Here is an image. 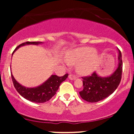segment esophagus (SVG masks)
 <instances>
[{
    "mask_svg": "<svg viewBox=\"0 0 134 134\" xmlns=\"http://www.w3.org/2000/svg\"><path fill=\"white\" fill-rule=\"evenodd\" d=\"M69 79L73 81V80H75L76 79V77L75 76H74V75L70 74V75H69Z\"/></svg>",
    "mask_w": 134,
    "mask_h": 134,
    "instance_id": "esophagus-1",
    "label": "esophagus"
}]
</instances>
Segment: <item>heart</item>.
I'll return each mask as SVG.
<instances>
[{
	"label": "heart",
	"instance_id": "heart-1",
	"mask_svg": "<svg viewBox=\"0 0 134 134\" xmlns=\"http://www.w3.org/2000/svg\"><path fill=\"white\" fill-rule=\"evenodd\" d=\"M96 50L93 47H82L67 52L65 59L68 64L76 65V72L81 76L93 73L98 63Z\"/></svg>",
	"mask_w": 134,
	"mask_h": 134
}]
</instances>
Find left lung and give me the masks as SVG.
I'll return each instance as SVG.
<instances>
[{
  "label": "left lung",
  "instance_id": "left-lung-1",
  "mask_svg": "<svg viewBox=\"0 0 134 134\" xmlns=\"http://www.w3.org/2000/svg\"><path fill=\"white\" fill-rule=\"evenodd\" d=\"M118 50V64L115 71L107 77H101L94 72L91 76L82 77L83 90L79 94L84 100L96 103L103 100L116 90L121 79L122 60L121 53Z\"/></svg>",
  "mask_w": 134,
  "mask_h": 134
}]
</instances>
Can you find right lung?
<instances>
[{
	"mask_svg": "<svg viewBox=\"0 0 134 134\" xmlns=\"http://www.w3.org/2000/svg\"><path fill=\"white\" fill-rule=\"evenodd\" d=\"M41 43H43L39 42V41H33V42L27 41V42L23 43L16 47L14 51L13 52V54L16 50L23 46L27 45V44L38 45ZM10 73H11L12 80H13L14 86L19 94L26 99L27 100L31 101V102L37 103H42L50 100L56 94V92L57 91L61 83L65 81L68 77L67 74L62 77H58L56 75H52L45 82H44L41 85L35 87H26L20 84L14 77L12 72H10Z\"/></svg>",
	"mask_w": 134,
	"mask_h": 134,
	"instance_id": "add662e5",
	"label": "right lung"
}]
</instances>
